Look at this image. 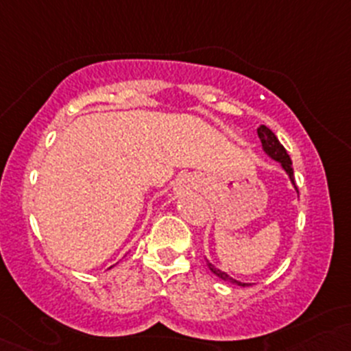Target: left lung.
<instances>
[{
    "label": "left lung",
    "mask_w": 351,
    "mask_h": 351,
    "mask_svg": "<svg viewBox=\"0 0 351 351\" xmlns=\"http://www.w3.org/2000/svg\"><path fill=\"white\" fill-rule=\"evenodd\" d=\"M258 137H260L261 141V146H263V151L270 156L271 159H275V161H278L282 165V168L285 169L287 175H289L290 182L293 183V186H295V178H293V168H292V161H290V156L287 154L285 147L282 146L280 141L277 139V136H275L274 132H271L268 127L261 125L260 129H258ZM208 268H210L212 271H214L215 275H217L219 278H222V280H228L231 282V284H236V285H241V287H246L247 284H243V282L239 280H234V278L229 277L228 274H224V271H221L219 268H215L214 265L207 263Z\"/></svg>",
    "instance_id": "8db88e82"
}]
</instances>
